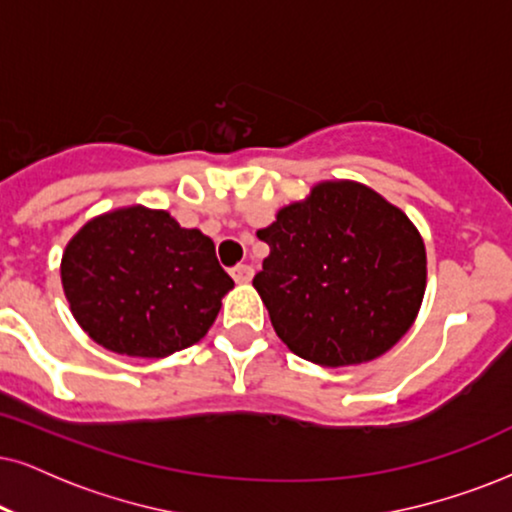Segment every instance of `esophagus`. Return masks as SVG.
I'll list each match as a JSON object with an SVG mask.
<instances>
[{
  "label": "esophagus",
  "instance_id": "1",
  "mask_svg": "<svg viewBox=\"0 0 512 512\" xmlns=\"http://www.w3.org/2000/svg\"><path fill=\"white\" fill-rule=\"evenodd\" d=\"M231 276H234L236 283H250L252 267L250 264H236V267L231 269Z\"/></svg>",
  "mask_w": 512,
  "mask_h": 512
}]
</instances>
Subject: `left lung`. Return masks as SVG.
<instances>
[{
	"label": "left lung",
	"mask_w": 512,
	"mask_h": 512,
	"mask_svg": "<svg viewBox=\"0 0 512 512\" xmlns=\"http://www.w3.org/2000/svg\"><path fill=\"white\" fill-rule=\"evenodd\" d=\"M269 245L252 278L271 326L319 366L364 364L416 321L428 260L411 219L357 181H321L257 231Z\"/></svg>",
	"instance_id": "1"
}]
</instances>
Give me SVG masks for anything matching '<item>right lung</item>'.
<instances>
[{
    "label": "right lung",
    "instance_id": "add662e5",
    "mask_svg": "<svg viewBox=\"0 0 512 512\" xmlns=\"http://www.w3.org/2000/svg\"><path fill=\"white\" fill-rule=\"evenodd\" d=\"M61 281L89 338L144 359L205 338L234 288L212 238L141 205L89 219L66 245Z\"/></svg>",
    "mask_w": 512,
    "mask_h": 512
}]
</instances>
